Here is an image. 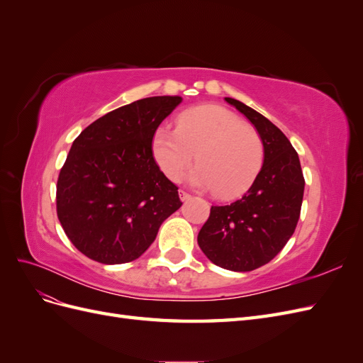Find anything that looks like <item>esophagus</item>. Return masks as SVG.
I'll return each instance as SVG.
<instances>
[{
  "mask_svg": "<svg viewBox=\"0 0 363 363\" xmlns=\"http://www.w3.org/2000/svg\"><path fill=\"white\" fill-rule=\"evenodd\" d=\"M179 195H180V200H182V201H184V200H189V199H191V194H188V192L183 191V189H180V191H179Z\"/></svg>",
  "mask_w": 363,
  "mask_h": 363,
  "instance_id": "1",
  "label": "esophagus"
}]
</instances>
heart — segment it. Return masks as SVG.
I'll return each mask as SVG.
<instances>
[{
  "label": "heart",
  "instance_id": "obj_1",
  "mask_svg": "<svg viewBox=\"0 0 363 363\" xmlns=\"http://www.w3.org/2000/svg\"><path fill=\"white\" fill-rule=\"evenodd\" d=\"M191 184L215 191L221 199L242 195L263 163V142L257 131L228 108L204 104L180 115L179 125H160L152 136V156L172 182L191 167Z\"/></svg>",
  "mask_w": 363,
  "mask_h": 363
}]
</instances>
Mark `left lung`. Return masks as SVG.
Listing matches in <instances>:
<instances>
[{
  "instance_id": "obj_1",
  "label": "left lung",
  "mask_w": 363,
  "mask_h": 363,
  "mask_svg": "<svg viewBox=\"0 0 363 363\" xmlns=\"http://www.w3.org/2000/svg\"><path fill=\"white\" fill-rule=\"evenodd\" d=\"M225 101L256 127L263 142V164L242 199L212 206L199 233V245L215 265L245 272L272 260L294 235L304 177L298 155L279 127L235 98Z\"/></svg>"
}]
</instances>
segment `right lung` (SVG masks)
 <instances>
[{"label":"right lung","mask_w":363,"mask_h":363,"mask_svg":"<svg viewBox=\"0 0 363 363\" xmlns=\"http://www.w3.org/2000/svg\"><path fill=\"white\" fill-rule=\"evenodd\" d=\"M182 96H150L98 118L79 135L57 180V216L74 247L118 265L140 257L182 201L152 157V136Z\"/></svg>","instance_id":"right-lung-1"}]
</instances>
